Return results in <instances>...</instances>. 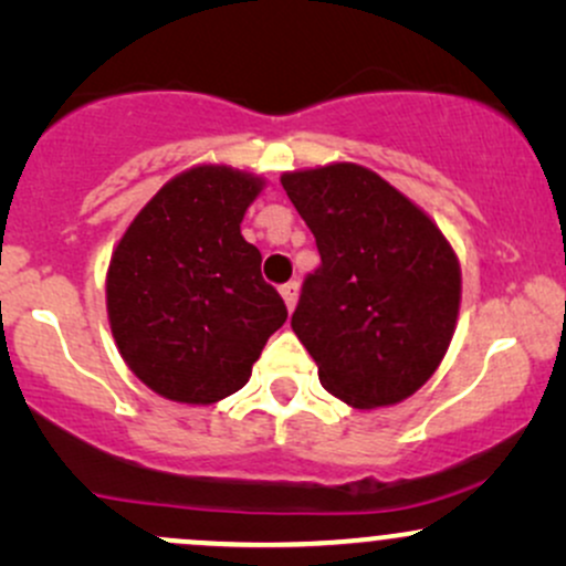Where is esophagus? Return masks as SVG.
I'll return each mask as SVG.
<instances>
[{
  "mask_svg": "<svg viewBox=\"0 0 566 566\" xmlns=\"http://www.w3.org/2000/svg\"><path fill=\"white\" fill-rule=\"evenodd\" d=\"M297 282H287V284H282V297H284V305H287V311H292L295 308V303H297Z\"/></svg>",
  "mask_w": 566,
  "mask_h": 566,
  "instance_id": "esophagus-1",
  "label": "esophagus"
}]
</instances>
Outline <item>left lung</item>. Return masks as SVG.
I'll return each mask as SVG.
<instances>
[{
    "mask_svg": "<svg viewBox=\"0 0 566 566\" xmlns=\"http://www.w3.org/2000/svg\"><path fill=\"white\" fill-rule=\"evenodd\" d=\"M322 265L292 329L329 394L356 409L407 399L437 373L460 311V263L439 226L350 161L284 172Z\"/></svg>",
    "mask_w": 566,
    "mask_h": 566,
    "instance_id": "left-lung-1",
    "label": "left lung"
}]
</instances>
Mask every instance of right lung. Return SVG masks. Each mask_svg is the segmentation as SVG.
<instances>
[{"label": "right lung", "mask_w": 566, "mask_h": 566, "mask_svg": "<svg viewBox=\"0 0 566 566\" xmlns=\"http://www.w3.org/2000/svg\"><path fill=\"white\" fill-rule=\"evenodd\" d=\"M263 178L226 165L175 175L127 226L106 274V308L122 359L151 391L216 405L250 380L287 319L242 237Z\"/></svg>", "instance_id": "right-lung-1"}]
</instances>
